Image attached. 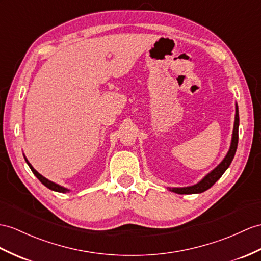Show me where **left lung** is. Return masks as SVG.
<instances>
[{
	"mask_svg": "<svg viewBox=\"0 0 261 261\" xmlns=\"http://www.w3.org/2000/svg\"><path fill=\"white\" fill-rule=\"evenodd\" d=\"M238 127H239V113H238V106L236 104V115H234V124H233V130H232V138H231V144L230 148L228 150L226 157L222 160V162L218 165L217 167L213 169L211 173L207 174L204 178H202L199 182H197L196 185L188 186V187H173L168 189L170 192L180 194V195H188V194H200L204 193L205 190L211 188L214 184L217 181L222 174L225 173L226 169L229 167L231 164L233 156L236 154L237 146H238Z\"/></svg>",
	"mask_w": 261,
	"mask_h": 261,
	"instance_id": "1",
	"label": "left lung"
}]
</instances>
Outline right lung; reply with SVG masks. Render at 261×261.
<instances>
[{
  "instance_id": "obj_1",
  "label": "right lung",
  "mask_w": 261,
  "mask_h": 261,
  "mask_svg": "<svg viewBox=\"0 0 261 261\" xmlns=\"http://www.w3.org/2000/svg\"><path fill=\"white\" fill-rule=\"evenodd\" d=\"M24 158H25V162L28 163L29 167L31 168L32 173H33V174L37 177V179H39V180L43 184L44 186H46V187L49 188L50 190H54V192H59V193H67V192H69V189H67V188H65V187H63V186H60L59 184H55V182H53V181L48 180L47 178H45V177L42 176L40 173H37V171L33 168V166H32V165L29 163V161L27 160V157L24 156Z\"/></svg>"
}]
</instances>
